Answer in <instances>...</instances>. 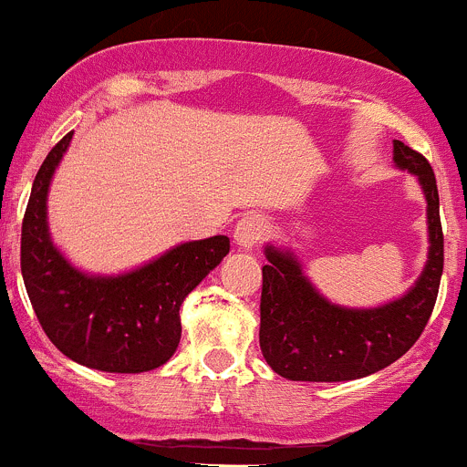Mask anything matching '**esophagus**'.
<instances>
[{"mask_svg": "<svg viewBox=\"0 0 467 467\" xmlns=\"http://www.w3.org/2000/svg\"><path fill=\"white\" fill-rule=\"evenodd\" d=\"M265 234H267V223L256 213L243 215L234 229L235 243H238L243 249H252Z\"/></svg>", "mask_w": 467, "mask_h": 467, "instance_id": "obj_1", "label": "esophagus"}]
</instances>
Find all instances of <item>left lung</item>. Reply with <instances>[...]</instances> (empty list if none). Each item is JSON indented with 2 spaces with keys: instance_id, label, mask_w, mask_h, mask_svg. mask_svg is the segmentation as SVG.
Returning <instances> with one entry per match:
<instances>
[{
  "instance_id": "left-lung-1",
  "label": "left lung",
  "mask_w": 467,
  "mask_h": 467,
  "mask_svg": "<svg viewBox=\"0 0 467 467\" xmlns=\"http://www.w3.org/2000/svg\"><path fill=\"white\" fill-rule=\"evenodd\" d=\"M392 161L415 174L427 200L429 256L413 288L375 308H348L322 297L290 249L267 244L261 293V352L276 375L293 381H352L404 357L431 317L442 275L438 188L429 161L392 142Z\"/></svg>"
}]
</instances>
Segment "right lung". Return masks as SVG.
Here are the masks:
<instances>
[{
    "label": "right lung",
    "instance_id": "1",
    "mask_svg": "<svg viewBox=\"0 0 467 467\" xmlns=\"http://www.w3.org/2000/svg\"><path fill=\"white\" fill-rule=\"evenodd\" d=\"M72 133L36 174L22 223L20 265L26 295L47 338L72 361L101 372L154 370L182 338L183 299L229 254L227 235L182 243L147 265L115 276L77 270L52 243L47 192Z\"/></svg>",
    "mask_w": 467,
    "mask_h": 467
}]
</instances>
